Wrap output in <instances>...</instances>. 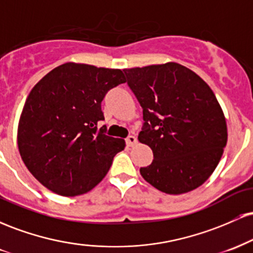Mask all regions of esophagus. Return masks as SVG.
<instances>
[{
    "instance_id": "1",
    "label": "esophagus",
    "mask_w": 253,
    "mask_h": 253,
    "mask_svg": "<svg viewBox=\"0 0 253 253\" xmlns=\"http://www.w3.org/2000/svg\"><path fill=\"white\" fill-rule=\"evenodd\" d=\"M136 143H138V140H136V138H135L134 135H129L128 138L126 139L127 146H129V147L134 146V145H136Z\"/></svg>"
}]
</instances>
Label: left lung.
Masks as SVG:
<instances>
[{
  "instance_id": "left-lung-1",
  "label": "left lung",
  "mask_w": 253,
  "mask_h": 253,
  "mask_svg": "<svg viewBox=\"0 0 253 253\" xmlns=\"http://www.w3.org/2000/svg\"><path fill=\"white\" fill-rule=\"evenodd\" d=\"M124 71L143 108L138 140L155 157L140 168V175L170 195L199 188L214 172L227 144L226 118L213 90L175 62Z\"/></svg>"
}]
</instances>
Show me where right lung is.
Returning <instances> with one entry per match:
<instances>
[{
    "mask_svg": "<svg viewBox=\"0 0 253 253\" xmlns=\"http://www.w3.org/2000/svg\"><path fill=\"white\" fill-rule=\"evenodd\" d=\"M126 82L120 69L69 62L45 75L31 90L19 125L17 147L30 172L62 196L88 193L109 171L124 139L104 134L101 102Z\"/></svg>",
    "mask_w": 253,
    "mask_h": 253,
    "instance_id": "add662e5",
    "label": "right lung"
}]
</instances>
